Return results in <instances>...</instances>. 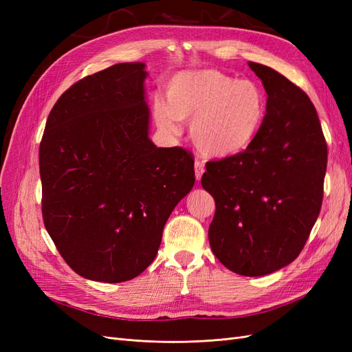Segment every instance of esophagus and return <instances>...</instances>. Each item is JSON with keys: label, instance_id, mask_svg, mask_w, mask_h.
Segmentation results:
<instances>
[{"label": "esophagus", "instance_id": "esophagus-1", "mask_svg": "<svg viewBox=\"0 0 352 352\" xmlns=\"http://www.w3.org/2000/svg\"><path fill=\"white\" fill-rule=\"evenodd\" d=\"M204 172H206L204 163L199 162V160H197V162H195V177H197V180H201L202 173H204Z\"/></svg>", "mask_w": 352, "mask_h": 352}]
</instances>
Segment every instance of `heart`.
I'll return each instance as SVG.
<instances>
[{"instance_id":"b5f03b06","label":"heart","mask_w":352,"mask_h":352,"mask_svg":"<svg viewBox=\"0 0 352 352\" xmlns=\"http://www.w3.org/2000/svg\"><path fill=\"white\" fill-rule=\"evenodd\" d=\"M267 113V95L257 82L236 79L216 69L176 74L167 87V101L155 100L154 117L168 135L190 122V138L207 157H230L247 150Z\"/></svg>"}]
</instances>
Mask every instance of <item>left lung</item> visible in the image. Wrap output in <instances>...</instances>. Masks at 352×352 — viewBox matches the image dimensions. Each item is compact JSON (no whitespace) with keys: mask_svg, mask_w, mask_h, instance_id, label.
Segmentation results:
<instances>
[{"mask_svg":"<svg viewBox=\"0 0 352 352\" xmlns=\"http://www.w3.org/2000/svg\"><path fill=\"white\" fill-rule=\"evenodd\" d=\"M267 94L254 142L208 162L201 185L216 201L208 229L219 261L242 276L291 264L310 236L323 199L327 146L307 94L272 67L250 61Z\"/></svg>","mask_w":352,"mask_h":352,"instance_id":"8db88e82","label":"left lung"}]
</instances>
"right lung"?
I'll use <instances>...</instances> for the list:
<instances>
[{
  "label": "right lung",
  "instance_id": "right-lung-1",
  "mask_svg": "<svg viewBox=\"0 0 352 352\" xmlns=\"http://www.w3.org/2000/svg\"><path fill=\"white\" fill-rule=\"evenodd\" d=\"M144 63H119L74 83L52 107L39 146L42 216L82 278H136L195 184L192 155L150 140Z\"/></svg>",
  "mask_w": 352,
  "mask_h": 352
}]
</instances>
